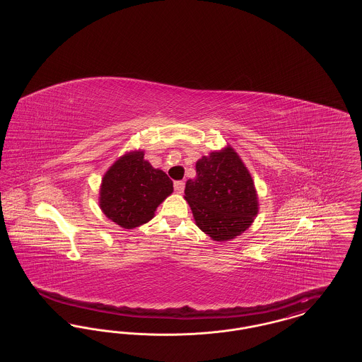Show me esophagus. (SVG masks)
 Returning a JSON list of instances; mask_svg holds the SVG:
<instances>
[{
  "label": "esophagus",
  "instance_id": "34e87169",
  "mask_svg": "<svg viewBox=\"0 0 362 362\" xmlns=\"http://www.w3.org/2000/svg\"><path fill=\"white\" fill-rule=\"evenodd\" d=\"M173 187H175V191L177 192V194H182L183 191H185V182H175L173 183Z\"/></svg>",
  "mask_w": 362,
  "mask_h": 362
}]
</instances>
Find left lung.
Returning <instances> with one entry per match:
<instances>
[{
    "label": "left lung",
    "mask_w": 362,
    "mask_h": 362,
    "mask_svg": "<svg viewBox=\"0 0 362 362\" xmlns=\"http://www.w3.org/2000/svg\"><path fill=\"white\" fill-rule=\"evenodd\" d=\"M195 179L186 182L189 202L197 226L214 241L232 240L247 230L259 211L252 176L232 146L202 156Z\"/></svg>",
    "instance_id": "obj_1"
}]
</instances>
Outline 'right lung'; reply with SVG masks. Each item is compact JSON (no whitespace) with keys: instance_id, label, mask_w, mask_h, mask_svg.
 <instances>
[{"instance_id":"right-lung-1","label":"right lung","mask_w":362,"mask_h":362,"mask_svg":"<svg viewBox=\"0 0 362 362\" xmlns=\"http://www.w3.org/2000/svg\"><path fill=\"white\" fill-rule=\"evenodd\" d=\"M144 151L121 156L104 173L99 206L104 216L123 229H134L155 217L156 209L173 191L167 173L153 168Z\"/></svg>"}]
</instances>
